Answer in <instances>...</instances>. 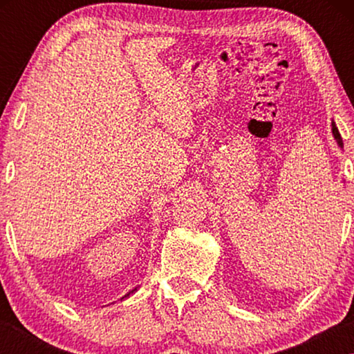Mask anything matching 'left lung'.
<instances>
[{
	"instance_id": "8db88e82",
	"label": "left lung",
	"mask_w": 354,
	"mask_h": 354,
	"mask_svg": "<svg viewBox=\"0 0 354 354\" xmlns=\"http://www.w3.org/2000/svg\"><path fill=\"white\" fill-rule=\"evenodd\" d=\"M333 136H334V139H335V142H337V145L342 148L344 147V143H342V137H340V133H339V129H337V127H335V123L333 122Z\"/></svg>"
}]
</instances>
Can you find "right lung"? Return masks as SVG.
I'll list each match as a JSON object with an SVG mask.
<instances>
[{
	"label": "right lung",
	"mask_w": 354,
	"mask_h": 354,
	"mask_svg": "<svg viewBox=\"0 0 354 354\" xmlns=\"http://www.w3.org/2000/svg\"><path fill=\"white\" fill-rule=\"evenodd\" d=\"M136 290H137V289H133V290H131V292H128V293H127V295H124V297H122V298H120V299H124V298H129V295H133V293H134V292H136Z\"/></svg>",
	"instance_id": "add662e5"
}]
</instances>
